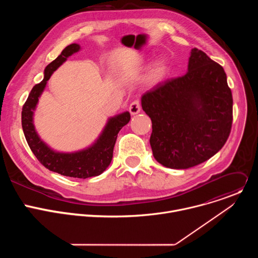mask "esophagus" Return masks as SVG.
Wrapping results in <instances>:
<instances>
[{"label": "esophagus", "mask_w": 258, "mask_h": 258, "mask_svg": "<svg viewBox=\"0 0 258 258\" xmlns=\"http://www.w3.org/2000/svg\"><path fill=\"white\" fill-rule=\"evenodd\" d=\"M128 109H130V112H131L132 115L138 114L141 111V103H140V101L139 100H135L134 102H132Z\"/></svg>", "instance_id": "esophagus-1"}]
</instances>
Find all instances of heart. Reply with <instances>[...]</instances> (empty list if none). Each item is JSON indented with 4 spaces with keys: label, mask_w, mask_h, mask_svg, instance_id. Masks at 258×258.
<instances>
[{
    "label": "heart",
    "mask_w": 258,
    "mask_h": 258,
    "mask_svg": "<svg viewBox=\"0 0 258 258\" xmlns=\"http://www.w3.org/2000/svg\"><path fill=\"white\" fill-rule=\"evenodd\" d=\"M161 70H162V64H161V63H158V64L156 65V67H155V72H156V73H160Z\"/></svg>",
    "instance_id": "obj_1"
}]
</instances>
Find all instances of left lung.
<instances>
[{
    "instance_id": "8db88e82",
    "label": "left lung",
    "mask_w": 258,
    "mask_h": 258,
    "mask_svg": "<svg viewBox=\"0 0 258 258\" xmlns=\"http://www.w3.org/2000/svg\"><path fill=\"white\" fill-rule=\"evenodd\" d=\"M151 118L150 145L163 166L186 169L216 154L233 122V96L224 68L194 48L188 72L158 84L142 96Z\"/></svg>"
}]
</instances>
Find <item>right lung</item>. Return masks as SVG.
<instances>
[{
	"label": "right lung",
	"mask_w": 258,
	"mask_h": 258,
	"mask_svg": "<svg viewBox=\"0 0 258 258\" xmlns=\"http://www.w3.org/2000/svg\"><path fill=\"white\" fill-rule=\"evenodd\" d=\"M81 46L71 44L45 68L44 80L35 85L25 101L22 112V130L30 150L38 160L49 170L65 176L87 178L101 174L110 164L113 157V149L119 131L131 120L130 112H123L110 118L99 139L89 148L75 153H60L52 150L36 134L32 121L33 111L39 97L43 93L52 73L71 56L80 51Z\"/></svg>",
	"instance_id": "right-lung-1"
}]
</instances>
